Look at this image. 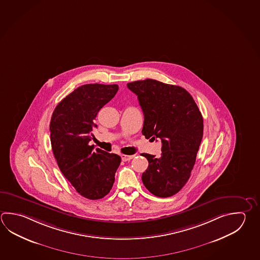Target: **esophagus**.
<instances>
[{
	"label": "esophagus",
	"mask_w": 260,
	"mask_h": 260,
	"mask_svg": "<svg viewBox=\"0 0 260 260\" xmlns=\"http://www.w3.org/2000/svg\"><path fill=\"white\" fill-rule=\"evenodd\" d=\"M134 157H135L134 154H133V155H125V154H122V155H121V159H122V161L126 162V161H129V160H132V159H133Z\"/></svg>",
	"instance_id": "esophagus-1"
}]
</instances>
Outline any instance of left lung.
<instances>
[{"label":"left lung","mask_w":260,"mask_h":260,"mask_svg":"<svg viewBox=\"0 0 260 260\" xmlns=\"http://www.w3.org/2000/svg\"><path fill=\"white\" fill-rule=\"evenodd\" d=\"M144 115L142 133L162 142L161 157L142 153L149 166L143 185L154 196L171 197L185 186L203 136V118L186 89L152 79L127 84Z\"/></svg>","instance_id":"1"}]
</instances>
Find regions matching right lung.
I'll list each match as a JSON object with an SVG mask.
<instances>
[{"instance_id": "add662e5", "label": "right lung", "mask_w": 260, "mask_h": 260, "mask_svg": "<svg viewBox=\"0 0 260 260\" xmlns=\"http://www.w3.org/2000/svg\"><path fill=\"white\" fill-rule=\"evenodd\" d=\"M117 84L89 83L75 89L55 108L50 125V142L59 169L80 195L102 199L112 188L121 162L118 154L89 142L93 137L99 110L117 93Z\"/></svg>"}]
</instances>
